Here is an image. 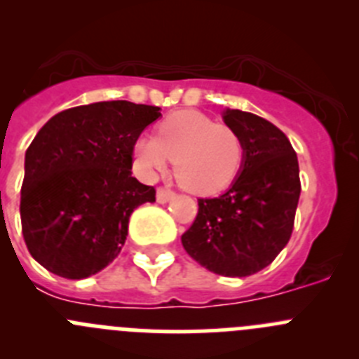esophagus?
Segmentation results:
<instances>
[{"mask_svg": "<svg viewBox=\"0 0 359 359\" xmlns=\"http://www.w3.org/2000/svg\"><path fill=\"white\" fill-rule=\"evenodd\" d=\"M173 196H175V193H173L172 189H166V187H159V189H157V202L159 203L170 202Z\"/></svg>", "mask_w": 359, "mask_h": 359, "instance_id": "obj_1", "label": "esophagus"}]
</instances>
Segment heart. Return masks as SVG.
I'll return each instance as SVG.
<instances>
[{
  "mask_svg": "<svg viewBox=\"0 0 359 359\" xmlns=\"http://www.w3.org/2000/svg\"><path fill=\"white\" fill-rule=\"evenodd\" d=\"M134 164L154 177L173 161V175L184 189L214 195L236 180L243 168L244 143L229 126L200 111H175L157 126L156 138H140L133 149Z\"/></svg>",
  "mask_w": 359,
  "mask_h": 359,
  "instance_id": "b5f03b06",
  "label": "heart"
}]
</instances>
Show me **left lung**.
<instances>
[{"label":"left lung","instance_id":"1","mask_svg":"<svg viewBox=\"0 0 359 359\" xmlns=\"http://www.w3.org/2000/svg\"><path fill=\"white\" fill-rule=\"evenodd\" d=\"M223 120L244 143L243 172L226 193L200 198L182 246L200 266L243 278L269 266L289 243L301 180L289 138L262 116L226 109Z\"/></svg>","mask_w":359,"mask_h":359}]
</instances>
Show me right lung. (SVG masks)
Here are the masks:
<instances>
[{"label": "right lung", "mask_w": 359, "mask_h": 359, "mask_svg": "<svg viewBox=\"0 0 359 359\" xmlns=\"http://www.w3.org/2000/svg\"><path fill=\"white\" fill-rule=\"evenodd\" d=\"M157 106L104 100L53 116L26 150L22 237L53 274L81 280L118 257L136 207L156 189L130 175L133 149Z\"/></svg>", "instance_id": "add662e5"}]
</instances>
